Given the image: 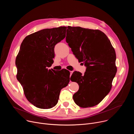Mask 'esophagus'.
Here are the masks:
<instances>
[{
  "instance_id": "obj_1",
  "label": "esophagus",
  "mask_w": 134,
  "mask_h": 134,
  "mask_svg": "<svg viewBox=\"0 0 134 134\" xmlns=\"http://www.w3.org/2000/svg\"><path fill=\"white\" fill-rule=\"evenodd\" d=\"M72 72H73V71H70V76H71V74H72Z\"/></svg>"
}]
</instances>
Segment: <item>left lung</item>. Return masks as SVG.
I'll return each instance as SVG.
<instances>
[{"instance_id":"1","label":"left lung","mask_w":134,"mask_h":134,"mask_svg":"<svg viewBox=\"0 0 134 134\" xmlns=\"http://www.w3.org/2000/svg\"><path fill=\"white\" fill-rule=\"evenodd\" d=\"M66 41L80 62H84V75L74 71L71 81L79 85L73 95L81 108L98 104L109 93L117 72L116 55L107 36L98 30L68 26Z\"/></svg>"}]
</instances>
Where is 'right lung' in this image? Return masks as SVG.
<instances>
[{
  "instance_id": "add662e5",
  "label": "right lung",
  "mask_w": 134,
  "mask_h": 134,
  "mask_svg": "<svg viewBox=\"0 0 134 134\" xmlns=\"http://www.w3.org/2000/svg\"><path fill=\"white\" fill-rule=\"evenodd\" d=\"M67 27L41 30L25 37L16 57L17 79L27 100L47 109L58 103L61 90L70 81V72L48 69L53 63L54 48L66 36Z\"/></svg>"
}]
</instances>
